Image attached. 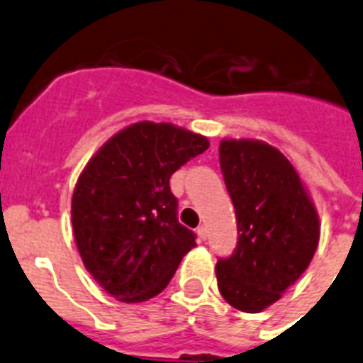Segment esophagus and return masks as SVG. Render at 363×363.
Listing matches in <instances>:
<instances>
[{"instance_id":"34e87169","label":"esophagus","mask_w":363,"mask_h":363,"mask_svg":"<svg viewBox=\"0 0 363 363\" xmlns=\"http://www.w3.org/2000/svg\"><path fill=\"white\" fill-rule=\"evenodd\" d=\"M197 234H199L201 240L208 238V228H206V225H201V227L197 228Z\"/></svg>"}]
</instances>
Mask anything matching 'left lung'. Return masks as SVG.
Instances as JSON below:
<instances>
[{"instance_id":"left-lung-1","label":"left lung","mask_w":363,"mask_h":363,"mask_svg":"<svg viewBox=\"0 0 363 363\" xmlns=\"http://www.w3.org/2000/svg\"><path fill=\"white\" fill-rule=\"evenodd\" d=\"M219 166L233 199L238 243L216 264L219 294L257 313L303 275L319 243V218L299 173L260 140H221Z\"/></svg>"}]
</instances>
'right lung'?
I'll return each instance as SVG.
<instances>
[{"mask_svg":"<svg viewBox=\"0 0 363 363\" xmlns=\"http://www.w3.org/2000/svg\"><path fill=\"white\" fill-rule=\"evenodd\" d=\"M208 145L172 123L140 121L90 158L73 190L72 225L84 267L106 294L151 299L196 247V234L177 219L169 179Z\"/></svg>","mask_w":363,"mask_h":363,"instance_id":"add662e5","label":"right lung"}]
</instances>
